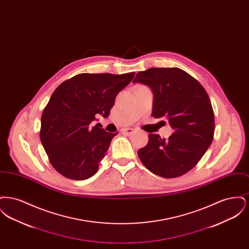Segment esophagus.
Segmentation results:
<instances>
[{
  "mask_svg": "<svg viewBox=\"0 0 249 249\" xmlns=\"http://www.w3.org/2000/svg\"><path fill=\"white\" fill-rule=\"evenodd\" d=\"M122 132L125 133V134H127V135H130V134H132V133L134 132V130H133V129H130V128H127V129H123Z\"/></svg>",
  "mask_w": 249,
  "mask_h": 249,
  "instance_id": "obj_1",
  "label": "esophagus"
}]
</instances>
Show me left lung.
Returning a JSON list of instances; mask_svg holds the SVG:
<instances>
[{
    "mask_svg": "<svg viewBox=\"0 0 249 249\" xmlns=\"http://www.w3.org/2000/svg\"><path fill=\"white\" fill-rule=\"evenodd\" d=\"M137 82L153 91L152 117H165L174 130L168 139L148 134L147 144L138 150L139 159L157 176L181 177L199 162L213 141L214 117L209 96L199 81L177 67L139 71L133 79Z\"/></svg>",
    "mask_w": 249,
    "mask_h": 249,
    "instance_id": "left-lung-1",
    "label": "left lung"
}]
</instances>
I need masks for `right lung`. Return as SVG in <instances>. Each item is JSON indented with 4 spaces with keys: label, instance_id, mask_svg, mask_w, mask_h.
Segmentation results:
<instances>
[{
    "label": "right lung",
    "instance_id": "obj_1",
    "mask_svg": "<svg viewBox=\"0 0 249 249\" xmlns=\"http://www.w3.org/2000/svg\"><path fill=\"white\" fill-rule=\"evenodd\" d=\"M135 72L123 74L79 73L60 84L51 95L41 118L40 139L54 169L65 178L85 180L94 176L112 139L97 123L107 118L119 91Z\"/></svg>",
    "mask_w": 249,
    "mask_h": 249
}]
</instances>
